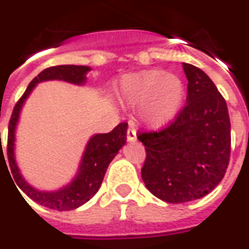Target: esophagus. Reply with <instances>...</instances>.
Segmentation results:
<instances>
[{
    "label": "esophagus",
    "mask_w": 249,
    "mask_h": 249,
    "mask_svg": "<svg viewBox=\"0 0 249 249\" xmlns=\"http://www.w3.org/2000/svg\"><path fill=\"white\" fill-rule=\"evenodd\" d=\"M126 141L128 142H135V141H137V133H136V130L133 129L132 125H130V128L128 129V133H126Z\"/></svg>",
    "instance_id": "34e87169"
}]
</instances>
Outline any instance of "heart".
<instances>
[{"mask_svg":"<svg viewBox=\"0 0 249 249\" xmlns=\"http://www.w3.org/2000/svg\"><path fill=\"white\" fill-rule=\"evenodd\" d=\"M117 97L128 107H140L144 124L159 129L171 124L181 112L185 87L178 76L149 69L121 77Z\"/></svg>","mask_w":249,"mask_h":249,"instance_id":"heart-1","label":"heart"}]
</instances>
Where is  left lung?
<instances>
[{"label": "left lung", "mask_w": 249, "mask_h": 249, "mask_svg": "<svg viewBox=\"0 0 249 249\" xmlns=\"http://www.w3.org/2000/svg\"><path fill=\"white\" fill-rule=\"evenodd\" d=\"M183 69L188 80L185 108L161 132L139 135L146 151L141 178L152 195L167 203H188L213 191L231 155L225 100L201 69L185 62Z\"/></svg>", "instance_id": "8db88e82"}]
</instances>
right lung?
Wrapping results in <instances>:
<instances>
[{
  "label": "right lung",
  "mask_w": 249,
  "mask_h": 249,
  "mask_svg": "<svg viewBox=\"0 0 249 249\" xmlns=\"http://www.w3.org/2000/svg\"><path fill=\"white\" fill-rule=\"evenodd\" d=\"M90 71H92L90 66L82 65H58L48 68L32 80L22 97L16 104L12 113V119L9 123L8 159L9 165L13 173L14 183L18 185L19 189L28 197L46 208L56 209V211H71L89 201L101 187L110 161L126 142V129H128L126 123L119 124L109 133H96L90 136V139L85 145V149L82 152L81 160L74 178L58 189H53V191L38 189L33 187L21 173L18 162L16 160V130H17L22 107L29 98L30 93L33 92V89L40 82L53 81V80L82 87L87 84V74Z\"/></svg>",
  "instance_id": "add662e5"
}]
</instances>
